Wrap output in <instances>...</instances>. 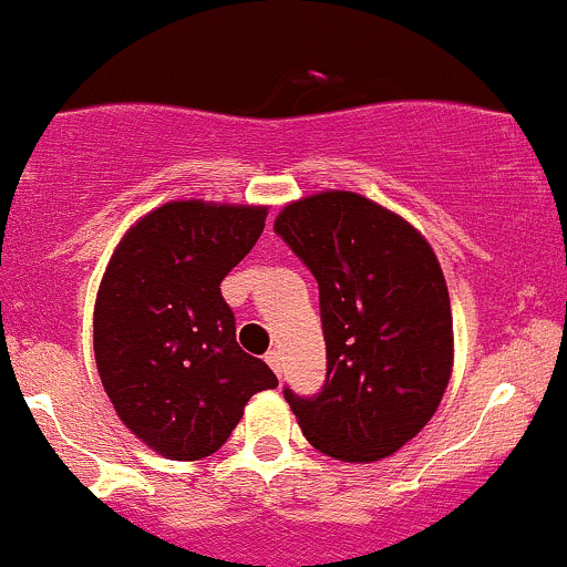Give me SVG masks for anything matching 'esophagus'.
<instances>
[{
  "mask_svg": "<svg viewBox=\"0 0 567 567\" xmlns=\"http://www.w3.org/2000/svg\"><path fill=\"white\" fill-rule=\"evenodd\" d=\"M265 360H267V365H270L272 371L278 373V377H281V365H284V358H281V349H270V352L265 354Z\"/></svg>",
  "mask_w": 567,
  "mask_h": 567,
  "instance_id": "1",
  "label": "esophagus"
}]
</instances>
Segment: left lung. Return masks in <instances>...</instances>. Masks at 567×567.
I'll use <instances>...</instances> for the list:
<instances>
[{
  "label": "left lung",
  "mask_w": 567,
  "mask_h": 567,
  "mask_svg": "<svg viewBox=\"0 0 567 567\" xmlns=\"http://www.w3.org/2000/svg\"><path fill=\"white\" fill-rule=\"evenodd\" d=\"M276 235L319 284L327 377L284 399L317 451L377 461L410 442L440 406L453 369L447 284L404 218L349 190L284 207Z\"/></svg>",
  "instance_id": "left-lung-1"
}]
</instances>
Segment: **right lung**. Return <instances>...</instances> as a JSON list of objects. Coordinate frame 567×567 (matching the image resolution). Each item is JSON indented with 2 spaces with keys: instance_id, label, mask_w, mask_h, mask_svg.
<instances>
[{
  "instance_id": "right-lung-1",
  "label": "right lung",
  "mask_w": 567,
  "mask_h": 567,
  "mask_svg": "<svg viewBox=\"0 0 567 567\" xmlns=\"http://www.w3.org/2000/svg\"><path fill=\"white\" fill-rule=\"evenodd\" d=\"M265 207L168 202L116 245L95 302V360L122 423L161 456L218 451L245 404L278 384L237 343L220 281L265 229Z\"/></svg>"
}]
</instances>
